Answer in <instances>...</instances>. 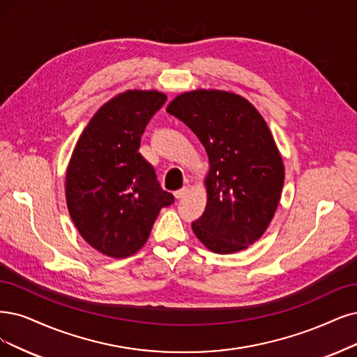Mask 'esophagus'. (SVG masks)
Returning <instances> with one entry per match:
<instances>
[{"label": "esophagus", "mask_w": 357, "mask_h": 357, "mask_svg": "<svg viewBox=\"0 0 357 357\" xmlns=\"http://www.w3.org/2000/svg\"><path fill=\"white\" fill-rule=\"evenodd\" d=\"M191 191V185H188V183H187V185H183L181 190H178L176 192H175V197H176V199H183V197H187V194Z\"/></svg>", "instance_id": "esophagus-1"}]
</instances>
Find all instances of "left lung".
Returning <instances> with one entry per match:
<instances>
[{
  "label": "left lung",
  "instance_id": "left-lung-1",
  "mask_svg": "<svg viewBox=\"0 0 357 357\" xmlns=\"http://www.w3.org/2000/svg\"><path fill=\"white\" fill-rule=\"evenodd\" d=\"M208 155L207 204L192 231L208 250L231 255L256 243L278 207L284 163L252 102L234 92L195 89L167 105Z\"/></svg>",
  "mask_w": 357,
  "mask_h": 357
}]
</instances>
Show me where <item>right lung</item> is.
I'll list each match as a JSON object with an SVG mask.
<instances>
[{
	"label": "right lung",
	"instance_id": "obj_1",
	"mask_svg": "<svg viewBox=\"0 0 357 357\" xmlns=\"http://www.w3.org/2000/svg\"><path fill=\"white\" fill-rule=\"evenodd\" d=\"M165 101L158 91L113 97L92 116L72 153L66 172L70 218L82 238L109 257L137 253L162 207L175 200L138 153L145 126Z\"/></svg>",
	"mask_w": 357,
	"mask_h": 357
}]
</instances>
